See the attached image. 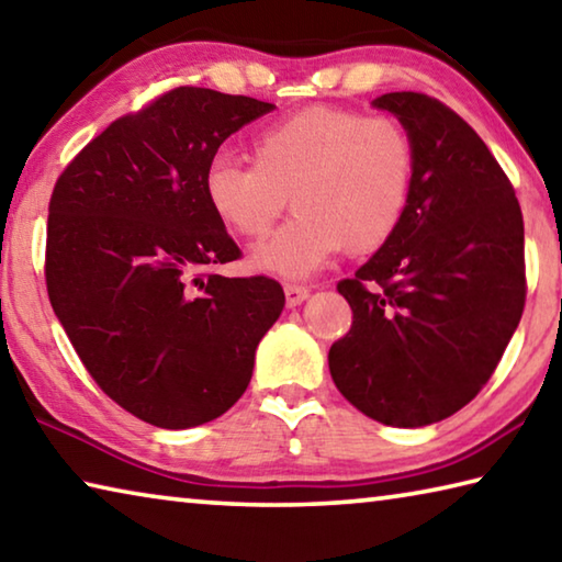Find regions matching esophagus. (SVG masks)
<instances>
[{
	"label": "esophagus",
	"instance_id": "esophagus-1",
	"mask_svg": "<svg viewBox=\"0 0 562 562\" xmlns=\"http://www.w3.org/2000/svg\"><path fill=\"white\" fill-rule=\"evenodd\" d=\"M310 297V288L297 282H284V300H288V307H297L304 300Z\"/></svg>",
	"mask_w": 562,
	"mask_h": 562
}]
</instances>
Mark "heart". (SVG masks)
<instances>
[{"instance_id":"b5f03b06","label":"heart","mask_w":562,"mask_h":562,"mask_svg":"<svg viewBox=\"0 0 562 562\" xmlns=\"http://www.w3.org/2000/svg\"><path fill=\"white\" fill-rule=\"evenodd\" d=\"M416 176V146L392 116L345 106H307L252 138V164L215 158L205 198L227 233L262 240L290 203L297 213L252 265L304 278L341 247L376 252L404 223Z\"/></svg>"}]
</instances>
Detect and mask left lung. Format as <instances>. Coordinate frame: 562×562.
<instances>
[{
  "label": "left lung",
  "instance_id": "left-lung-1",
  "mask_svg": "<svg viewBox=\"0 0 562 562\" xmlns=\"http://www.w3.org/2000/svg\"><path fill=\"white\" fill-rule=\"evenodd\" d=\"M412 133L404 223L337 290L351 327L329 349L347 402L386 426H426L481 392L526 307L522 213L479 133L439 99H374Z\"/></svg>",
  "mask_w": 562,
  "mask_h": 562
}]
</instances>
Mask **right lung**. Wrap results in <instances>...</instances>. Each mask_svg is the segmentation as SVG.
<instances>
[{"instance_id": "add662e5", "label": "right lung", "mask_w": 562, "mask_h": 562, "mask_svg": "<svg viewBox=\"0 0 562 562\" xmlns=\"http://www.w3.org/2000/svg\"><path fill=\"white\" fill-rule=\"evenodd\" d=\"M272 109L170 89L113 121L56 178L44 260L52 307L101 392L160 429L225 414L284 307L278 280L215 272L243 252L205 198L223 140Z\"/></svg>"}]
</instances>
